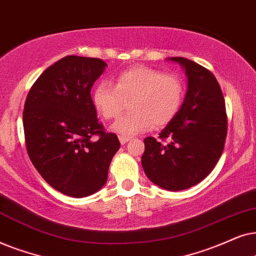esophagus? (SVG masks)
<instances>
[{"label": "esophagus", "instance_id": "obj_1", "mask_svg": "<svg viewBox=\"0 0 256 256\" xmlns=\"http://www.w3.org/2000/svg\"><path fill=\"white\" fill-rule=\"evenodd\" d=\"M130 139H131L130 137H125V136H119V142H120L122 145L126 144V142L130 140Z\"/></svg>", "mask_w": 256, "mask_h": 256}]
</instances>
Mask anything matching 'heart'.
I'll use <instances>...</instances> for the list:
<instances>
[{
  "label": "heart",
  "mask_w": 256,
  "mask_h": 256,
  "mask_svg": "<svg viewBox=\"0 0 256 256\" xmlns=\"http://www.w3.org/2000/svg\"><path fill=\"white\" fill-rule=\"evenodd\" d=\"M185 88L176 74H164L148 66H134L118 74L114 85L100 82L94 88L91 100L105 120L117 118L128 100L130 112L119 117L111 130L131 137L152 124H168L182 105Z\"/></svg>",
  "instance_id": "heart-1"
}]
</instances>
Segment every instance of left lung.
Here are the masks:
<instances>
[{"instance_id": "1", "label": "left lung", "mask_w": 256, "mask_h": 256, "mask_svg": "<svg viewBox=\"0 0 256 256\" xmlns=\"http://www.w3.org/2000/svg\"><path fill=\"white\" fill-rule=\"evenodd\" d=\"M170 60L185 69L187 92L159 139H144L142 165L153 184L182 190L199 184L216 165L226 140L227 114L222 91L210 70L184 57Z\"/></svg>"}]
</instances>
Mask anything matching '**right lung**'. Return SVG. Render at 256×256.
Returning <instances> with one entry per match:
<instances>
[{"mask_svg": "<svg viewBox=\"0 0 256 256\" xmlns=\"http://www.w3.org/2000/svg\"><path fill=\"white\" fill-rule=\"evenodd\" d=\"M106 66L100 58L66 56L44 70L26 96L23 128L29 158L66 196L100 190L120 148L117 136L98 122L91 100V88Z\"/></svg>", "mask_w": 256, "mask_h": 256, "instance_id": "obj_1", "label": "right lung"}]
</instances>
